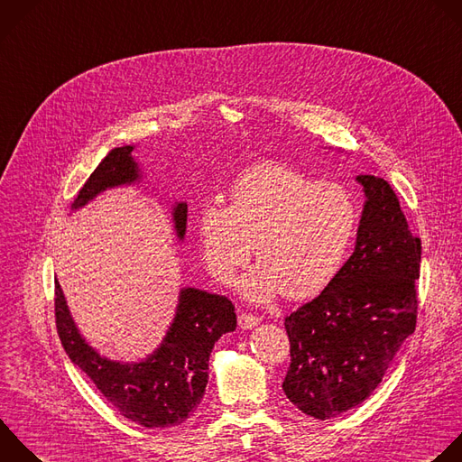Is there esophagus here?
<instances>
[{
	"mask_svg": "<svg viewBox=\"0 0 462 462\" xmlns=\"http://www.w3.org/2000/svg\"><path fill=\"white\" fill-rule=\"evenodd\" d=\"M237 323H239V327H241L243 330H252V328H255V327L261 323V319L255 318V316H252V314H241V316L237 318Z\"/></svg>",
	"mask_w": 462,
	"mask_h": 462,
	"instance_id": "esophagus-1",
	"label": "esophagus"
}]
</instances>
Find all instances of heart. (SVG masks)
Masks as SVG:
<instances>
[{
    "label": "heart",
    "mask_w": 462,
    "mask_h": 462,
    "mask_svg": "<svg viewBox=\"0 0 462 462\" xmlns=\"http://www.w3.org/2000/svg\"><path fill=\"white\" fill-rule=\"evenodd\" d=\"M357 205L346 187L318 181L281 163L241 174L230 203L207 205L198 216L199 246L210 273L230 284L250 259H261L241 281L252 302L284 291L306 299L339 273L357 230Z\"/></svg>",
    "instance_id": "heart-1"
}]
</instances>
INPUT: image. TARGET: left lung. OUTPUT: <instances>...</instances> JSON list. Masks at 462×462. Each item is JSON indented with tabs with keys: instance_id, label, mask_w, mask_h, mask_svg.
<instances>
[{
	"instance_id": "8db88e82",
	"label": "left lung",
	"mask_w": 462,
	"mask_h": 462,
	"mask_svg": "<svg viewBox=\"0 0 462 462\" xmlns=\"http://www.w3.org/2000/svg\"><path fill=\"white\" fill-rule=\"evenodd\" d=\"M365 205L354 254L336 279L284 319V395L302 413L337 417L366 401L415 330L420 239L388 181L357 176Z\"/></svg>"
}]
</instances>
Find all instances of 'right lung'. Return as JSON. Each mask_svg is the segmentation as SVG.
Instances as JSON below:
<instances>
[{
	"instance_id": "obj_1",
	"label": "right lung",
	"mask_w": 462,
	"mask_h": 462,
	"mask_svg": "<svg viewBox=\"0 0 462 462\" xmlns=\"http://www.w3.org/2000/svg\"><path fill=\"white\" fill-rule=\"evenodd\" d=\"M134 144L114 148L79 190L72 212L110 189L143 180ZM185 201L172 205L176 237L187 234ZM56 325L69 359L85 372L103 397L128 420L144 428H169L194 415L208 384V361L216 341L237 327L234 304L225 295L194 286L180 290L174 319L162 345L139 361L101 356L81 336L56 279Z\"/></svg>"
}]
</instances>
